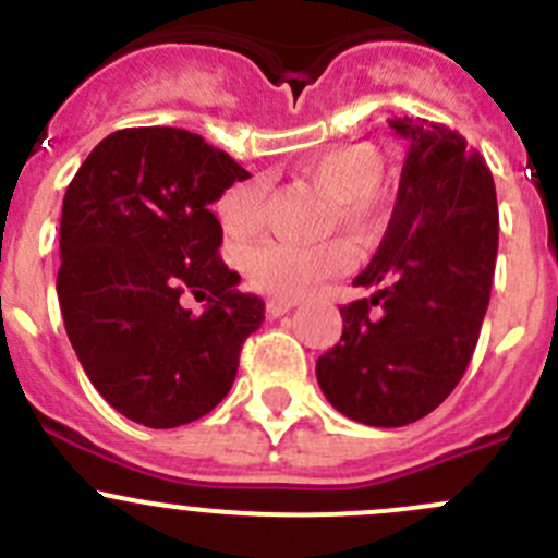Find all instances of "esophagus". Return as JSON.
Listing matches in <instances>:
<instances>
[{
	"label": "esophagus",
	"mask_w": 558,
	"mask_h": 558,
	"mask_svg": "<svg viewBox=\"0 0 558 558\" xmlns=\"http://www.w3.org/2000/svg\"><path fill=\"white\" fill-rule=\"evenodd\" d=\"M294 305H296V302L289 300V296H269V300H267V313L272 318H278V316H286V313H289Z\"/></svg>",
	"instance_id": "esophagus-1"
}]
</instances>
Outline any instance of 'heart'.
I'll use <instances>...</instances> for the list:
<instances>
[{"label":"heart","mask_w":558,"mask_h":558,"mask_svg":"<svg viewBox=\"0 0 558 558\" xmlns=\"http://www.w3.org/2000/svg\"><path fill=\"white\" fill-rule=\"evenodd\" d=\"M296 174L311 182L318 193L332 202L340 226L367 240L384 223L381 182L384 163L376 149L365 144H343L324 149L296 166ZM215 218L226 234L247 236L264 220V185L258 180L236 182L226 187L215 202ZM247 280L264 294L302 296L316 289L322 280L343 272L351 264L345 242L329 240L322 245H296V242L267 240L245 251Z\"/></svg>","instance_id":"1"}]
</instances>
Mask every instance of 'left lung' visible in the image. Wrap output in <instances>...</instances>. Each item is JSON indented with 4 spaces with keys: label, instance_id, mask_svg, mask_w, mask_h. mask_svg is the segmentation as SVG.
I'll use <instances>...</instances> for the list:
<instances>
[{
    "label": "left lung",
    "instance_id": "8db88e82",
    "mask_svg": "<svg viewBox=\"0 0 558 558\" xmlns=\"http://www.w3.org/2000/svg\"><path fill=\"white\" fill-rule=\"evenodd\" d=\"M405 142L387 234L354 286L371 296L340 307V343L318 356L329 403L373 428L416 423L466 373L488 311L499 207L483 155L428 119H389Z\"/></svg>",
    "mask_w": 558,
    "mask_h": 558
}]
</instances>
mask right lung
Returning a JSON list of instances; mask_svg holds the SVG:
<instances>
[{
  "label": "right lung",
  "mask_w": 558,
  "mask_h": 558,
  "mask_svg": "<svg viewBox=\"0 0 558 558\" xmlns=\"http://www.w3.org/2000/svg\"><path fill=\"white\" fill-rule=\"evenodd\" d=\"M247 171L202 135L124 128L75 171L62 202L57 275L64 329L97 392L128 420L177 428L231 389L264 302L236 291L209 204ZM210 294L198 317L182 293Z\"/></svg>",
  "instance_id": "obj_1"
}]
</instances>
